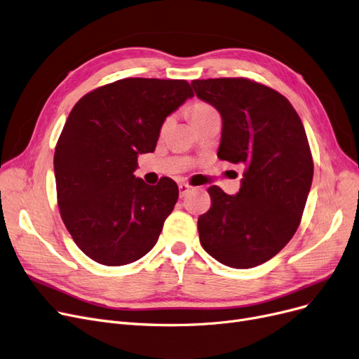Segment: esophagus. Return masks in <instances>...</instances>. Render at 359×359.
<instances>
[{
  "mask_svg": "<svg viewBox=\"0 0 359 359\" xmlns=\"http://www.w3.org/2000/svg\"><path fill=\"white\" fill-rule=\"evenodd\" d=\"M191 191H192V186H189L188 183H180L179 184V195H180V198H184Z\"/></svg>",
  "mask_w": 359,
  "mask_h": 359,
  "instance_id": "esophagus-1",
  "label": "esophagus"
}]
</instances>
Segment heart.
<instances>
[{
	"mask_svg": "<svg viewBox=\"0 0 359 359\" xmlns=\"http://www.w3.org/2000/svg\"><path fill=\"white\" fill-rule=\"evenodd\" d=\"M208 111H212V108L210 105H207V104H195L192 107V110H191V117L195 118V117H199V116L205 114Z\"/></svg>",
	"mask_w": 359,
	"mask_h": 359,
	"instance_id": "b5f03b06",
	"label": "heart"
}]
</instances>
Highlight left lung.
<instances>
[{
  "label": "left lung",
  "mask_w": 359,
  "mask_h": 359,
  "mask_svg": "<svg viewBox=\"0 0 359 359\" xmlns=\"http://www.w3.org/2000/svg\"><path fill=\"white\" fill-rule=\"evenodd\" d=\"M191 85L222 116L218 158L245 165L236 195L208 189L201 245L227 267H257L282 251L301 222L314 175L304 124L282 93L261 83L224 77Z\"/></svg>",
  "instance_id": "left-lung-1"
}]
</instances>
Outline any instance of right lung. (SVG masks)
<instances>
[{
  "mask_svg": "<svg viewBox=\"0 0 359 359\" xmlns=\"http://www.w3.org/2000/svg\"><path fill=\"white\" fill-rule=\"evenodd\" d=\"M194 97L186 81L123 79L79 100L54 154L61 218L74 243L104 266H124L158 241L179 198L164 177L149 186L133 173L154 152L165 118Z\"/></svg>",
  "mask_w": 359,
  "mask_h": 359,
  "instance_id": "add662e5",
  "label": "right lung"
}]
</instances>
